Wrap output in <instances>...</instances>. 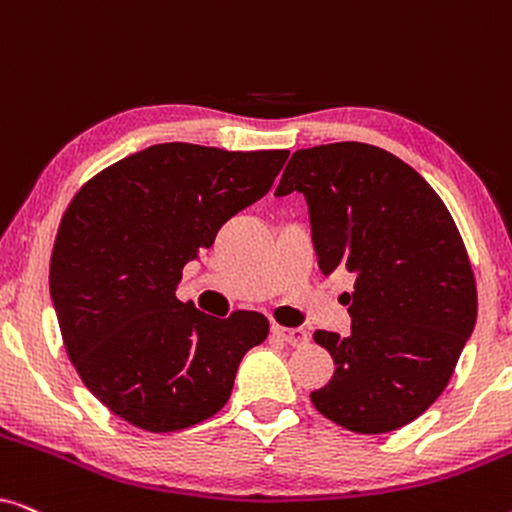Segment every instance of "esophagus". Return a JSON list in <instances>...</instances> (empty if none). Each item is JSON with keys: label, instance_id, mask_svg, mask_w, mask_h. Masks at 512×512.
Segmentation results:
<instances>
[{"label": "esophagus", "instance_id": "obj_1", "mask_svg": "<svg viewBox=\"0 0 512 512\" xmlns=\"http://www.w3.org/2000/svg\"><path fill=\"white\" fill-rule=\"evenodd\" d=\"M272 335L291 347H303L307 345V340H310V335H307V331H303V328H286L279 324H272Z\"/></svg>", "mask_w": 512, "mask_h": 512}]
</instances>
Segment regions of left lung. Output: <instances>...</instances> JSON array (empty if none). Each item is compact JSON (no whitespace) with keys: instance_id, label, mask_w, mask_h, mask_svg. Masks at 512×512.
I'll use <instances>...</instances> for the list:
<instances>
[{"instance_id":"left-lung-1","label":"left lung","mask_w":512,"mask_h":512,"mask_svg":"<svg viewBox=\"0 0 512 512\" xmlns=\"http://www.w3.org/2000/svg\"><path fill=\"white\" fill-rule=\"evenodd\" d=\"M293 191L307 200L321 272L356 277L352 333H314L335 361L314 408L354 433L401 429L443 394L475 328L464 240L422 174L380 146L296 151L275 195Z\"/></svg>"}]
</instances>
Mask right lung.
<instances>
[{"label": "right lung", "mask_w": 512, "mask_h": 512, "mask_svg": "<svg viewBox=\"0 0 512 512\" xmlns=\"http://www.w3.org/2000/svg\"><path fill=\"white\" fill-rule=\"evenodd\" d=\"M289 151L156 144L83 184L62 216L51 300L90 394L137 429L181 431L228 403L268 319L181 303V270L230 216L270 191Z\"/></svg>", "instance_id": "1"}]
</instances>
